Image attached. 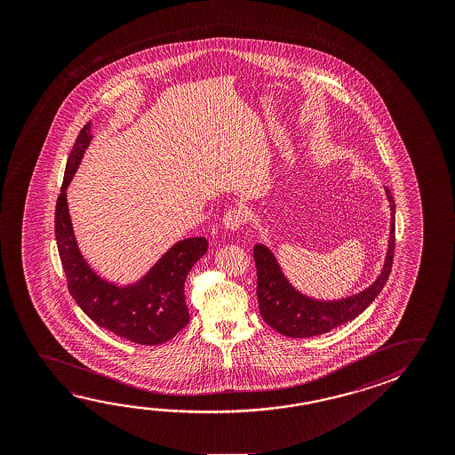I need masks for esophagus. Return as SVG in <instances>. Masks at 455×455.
<instances>
[{"instance_id":"obj_1","label":"esophagus","mask_w":455,"mask_h":455,"mask_svg":"<svg viewBox=\"0 0 455 455\" xmlns=\"http://www.w3.org/2000/svg\"><path fill=\"white\" fill-rule=\"evenodd\" d=\"M246 219V212L243 209H231L224 217L225 228H228L230 231L241 230Z\"/></svg>"}]
</instances>
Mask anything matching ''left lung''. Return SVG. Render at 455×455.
Wrapping results in <instances>:
<instances>
[{
	"label": "left lung",
	"mask_w": 455,
	"mask_h": 455,
	"mask_svg": "<svg viewBox=\"0 0 455 455\" xmlns=\"http://www.w3.org/2000/svg\"><path fill=\"white\" fill-rule=\"evenodd\" d=\"M390 206V233L387 252L380 273L371 285L358 293L338 299H314L299 291L285 275L275 253L265 244H255L253 260L257 267V297L261 317L281 335L309 338L323 335L330 330L354 321L363 313L387 283L395 249V202L387 187Z\"/></svg>",
	"instance_id": "8db88e82"
}]
</instances>
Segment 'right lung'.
Listing matches in <instances>:
<instances>
[{
	"mask_svg": "<svg viewBox=\"0 0 455 455\" xmlns=\"http://www.w3.org/2000/svg\"><path fill=\"white\" fill-rule=\"evenodd\" d=\"M92 130L90 122L68 156L55 209V239L68 289L84 313L114 335L146 346L166 343L190 321L184 285L190 269L208 251V239L195 236L174 243L133 283L108 281L93 269L76 239L67 198L68 187L93 140Z\"/></svg>",
	"mask_w": 455,
	"mask_h": 455,
	"instance_id": "1",
	"label": "right lung"
}]
</instances>
